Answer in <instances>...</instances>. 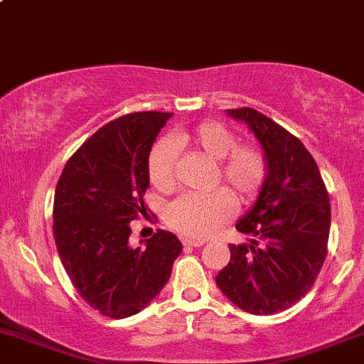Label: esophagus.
<instances>
[{"instance_id":"1","label":"esophagus","mask_w":364,"mask_h":364,"mask_svg":"<svg viewBox=\"0 0 364 364\" xmlns=\"http://www.w3.org/2000/svg\"><path fill=\"white\" fill-rule=\"evenodd\" d=\"M182 243L186 245V246H194V248H196V246L205 245V241H203V240H191V237H186V240H183Z\"/></svg>"}]
</instances>
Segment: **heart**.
<instances>
[{
  "label": "heart",
  "mask_w": 364,
  "mask_h": 364,
  "mask_svg": "<svg viewBox=\"0 0 364 364\" xmlns=\"http://www.w3.org/2000/svg\"><path fill=\"white\" fill-rule=\"evenodd\" d=\"M193 146L213 161H218L215 182L229 187L212 193H189L175 199L166 210L171 229L194 240H205L232 217L236 203H250L259 196L267 165L259 147L241 144L236 135L217 121H205L193 130L177 132L170 140H161L151 151L147 171L156 189L170 193L177 187V147Z\"/></svg>",
  "instance_id": "heart-1"
}]
</instances>
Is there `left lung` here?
I'll return each instance as SVG.
<instances>
[{
	"label": "left lung",
	"instance_id": "8db88e82",
	"mask_svg": "<svg viewBox=\"0 0 364 364\" xmlns=\"http://www.w3.org/2000/svg\"><path fill=\"white\" fill-rule=\"evenodd\" d=\"M264 151L267 173L255 205L236 229L252 240L229 245L230 260L215 281L240 309L257 316L287 311L311 290L326 259L330 198L302 142L252 107L228 109Z\"/></svg>",
	"mask_w": 364,
	"mask_h": 364
}]
</instances>
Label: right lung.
Instances as JSON below:
<instances>
[{"instance_id":"add662e5","label":"right lung","mask_w":364,"mask_h":364,"mask_svg":"<svg viewBox=\"0 0 364 364\" xmlns=\"http://www.w3.org/2000/svg\"><path fill=\"white\" fill-rule=\"evenodd\" d=\"M170 112H132L104 124L65 163L53 199V237L81 299L123 319L163 290L182 243L159 229L130 246V222L146 213L147 161Z\"/></svg>"}]
</instances>
